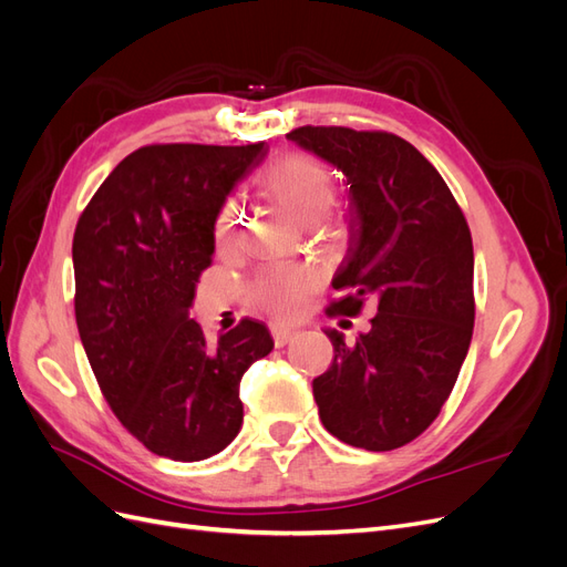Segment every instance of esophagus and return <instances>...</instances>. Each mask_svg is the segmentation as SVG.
Returning a JSON list of instances; mask_svg holds the SVG:
<instances>
[{
    "mask_svg": "<svg viewBox=\"0 0 567 567\" xmlns=\"http://www.w3.org/2000/svg\"><path fill=\"white\" fill-rule=\"evenodd\" d=\"M269 331H271V338H274V346H277V348H284L286 342L296 336L290 329H284V326H277V323H271Z\"/></svg>",
    "mask_w": 567,
    "mask_h": 567,
    "instance_id": "1",
    "label": "esophagus"
}]
</instances>
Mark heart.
<instances>
[{
    "instance_id": "heart-1",
    "label": "heart",
    "mask_w": 567,
    "mask_h": 567,
    "mask_svg": "<svg viewBox=\"0 0 567 567\" xmlns=\"http://www.w3.org/2000/svg\"><path fill=\"white\" fill-rule=\"evenodd\" d=\"M257 184L281 203L284 208L305 225H315L331 210L336 200L333 169L310 153L290 151L271 161ZM236 203L229 200L215 221L219 248H231L236 241ZM317 288L312 271L290 265H269L255 274L248 284V302L279 321H293L302 315Z\"/></svg>"
}]
</instances>
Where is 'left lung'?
Returning a JSON list of instances; mask_svg holds the SVG:
<instances>
[{"mask_svg":"<svg viewBox=\"0 0 567 567\" xmlns=\"http://www.w3.org/2000/svg\"><path fill=\"white\" fill-rule=\"evenodd\" d=\"M286 136L350 184L352 244L333 279L350 293L326 315L357 317L369 298L379 302L352 348L329 333L333 362L312 381L319 419L352 447H404L437 419L468 354V221L437 169L398 134L305 125Z\"/></svg>","mask_w":567,"mask_h":567,"instance_id":"left-lung-1","label":"left lung"}]
</instances>
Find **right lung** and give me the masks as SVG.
Wrapping results in <instances>:
<instances>
[{"mask_svg":"<svg viewBox=\"0 0 567 567\" xmlns=\"http://www.w3.org/2000/svg\"><path fill=\"white\" fill-rule=\"evenodd\" d=\"M265 153V142L142 146L78 219L80 340L117 421L158 456L200 461L225 450L241 431L244 373L274 348L260 321L241 319L210 342L188 319L221 203Z\"/></svg>","mask_w":567,"mask_h":567,"instance_id":"obj_1","label":"right lung"}]
</instances>
